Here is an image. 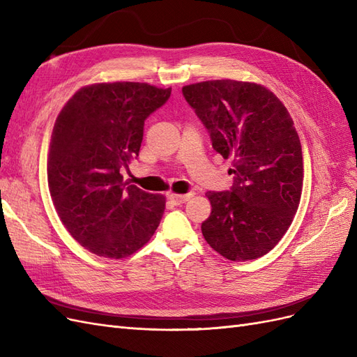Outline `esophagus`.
I'll list each match as a JSON object with an SVG mask.
<instances>
[{
    "mask_svg": "<svg viewBox=\"0 0 357 357\" xmlns=\"http://www.w3.org/2000/svg\"><path fill=\"white\" fill-rule=\"evenodd\" d=\"M192 197H193V193H185V195H177V193H169V195H168V198H169L171 201H174L176 204L186 202V201H189Z\"/></svg>",
    "mask_w": 357,
    "mask_h": 357,
    "instance_id": "esophagus-1",
    "label": "esophagus"
}]
</instances>
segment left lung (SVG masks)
<instances>
[{
    "label": "left lung",
    "instance_id": "8db88e82",
    "mask_svg": "<svg viewBox=\"0 0 357 357\" xmlns=\"http://www.w3.org/2000/svg\"><path fill=\"white\" fill-rule=\"evenodd\" d=\"M181 91L213 149L232 160L231 190L205 193L211 214L201 225L204 238L229 261L261 257L283 238L301 201L304 164L294 121L257 83L208 80Z\"/></svg>",
    "mask_w": 357,
    "mask_h": 357
}]
</instances>
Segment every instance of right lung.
Segmentation results:
<instances>
[{
  "label": "right lung",
  "mask_w": 357,
  "mask_h": 357,
  "mask_svg": "<svg viewBox=\"0 0 357 357\" xmlns=\"http://www.w3.org/2000/svg\"><path fill=\"white\" fill-rule=\"evenodd\" d=\"M171 95L149 83H95L79 89L53 126L47 181L61 222L86 250L122 259L155 234L165 197L126 185L122 169L143 142L144 121Z\"/></svg>",
  "instance_id": "1"
}]
</instances>
